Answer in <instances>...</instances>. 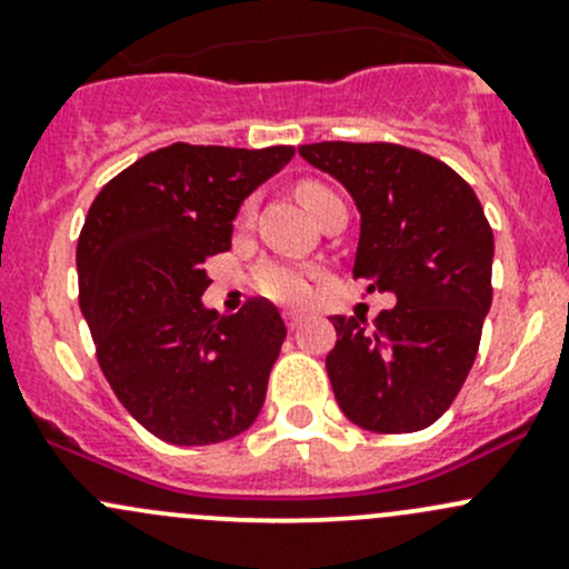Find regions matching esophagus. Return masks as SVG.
<instances>
[{"instance_id": "obj_1", "label": "esophagus", "mask_w": 569, "mask_h": 569, "mask_svg": "<svg viewBox=\"0 0 569 569\" xmlns=\"http://www.w3.org/2000/svg\"><path fill=\"white\" fill-rule=\"evenodd\" d=\"M283 319H286V325H289V330H295V327L302 325V319H306V317H302L300 311H286Z\"/></svg>"}]
</instances>
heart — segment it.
<instances>
[{"instance_id": "obj_1", "label": "heart", "mask_w": 569, "mask_h": 569, "mask_svg": "<svg viewBox=\"0 0 569 569\" xmlns=\"http://www.w3.org/2000/svg\"><path fill=\"white\" fill-rule=\"evenodd\" d=\"M297 194L313 214L321 200L336 192L319 181H302L297 187ZM256 283L272 300L297 306V302H306L308 295H311V269L300 261H289V258H272V261H263L256 269Z\"/></svg>"}]
</instances>
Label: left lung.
I'll list each match as a JSON object with an SVG mask.
<instances>
[{"label":"left lung","mask_w":569,"mask_h":569,"mask_svg":"<svg viewBox=\"0 0 569 569\" xmlns=\"http://www.w3.org/2000/svg\"><path fill=\"white\" fill-rule=\"evenodd\" d=\"M300 157L358 206L355 278L396 297L375 327L332 317L338 407L369 432H418L449 410L479 352L496 252L485 209L449 164L393 142H313Z\"/></svg>","instance_id":"1"}]
</instances>
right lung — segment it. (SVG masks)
<instances>
[{
  "instance_id": "1",
  "label": "right lung",
  "mask_w": 569,
  "mask_h": 569,
  "mask_svg": "<svg viewBox=\"0 0 569 569\" xmlns=\"http://www.w3.org/2000/svg\"><path fill=\"white\" fill-rule=\"evenodd\" d=\"M291 146L159 148L93 200L77 244L79 306L120 405L173 446H209L252 427L286 325L269 300L233 317L203 306L206 261L231 248L248 194Z\"/></svg>"
}]
</instances>
